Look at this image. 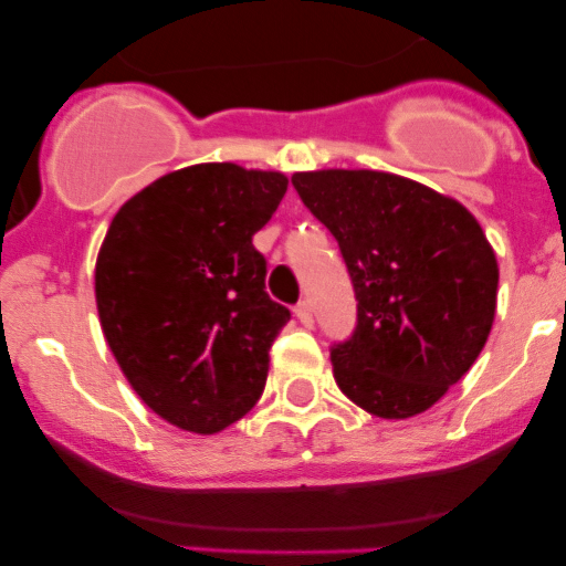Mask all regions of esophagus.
Wrapping results in <instances>:
<instances>
[{"mask_svg":"<svg viewBox=\"0 0 566 566\" xmlns=\"http://www.w3.org/2000/svg\"><path fill=\"white\" fill-rule=\"evenodd\" d=\"M295 317H298L304 325H312V306H310V301H301V304L295 306Z\"/></svg>","mask_w":566,"mask_h":566,"instance_id":"34e87169","label":"esophagus"}]
</instances>
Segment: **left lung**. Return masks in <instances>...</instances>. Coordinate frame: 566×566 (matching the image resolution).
Returning a JSON list of instances; mask_svg holds the SVG:
<instances>
[{"instance_id":"8db88e82","label":"left lung","mask_w":566,"mask_h":566,"mask_svg":"<svg viewBox=\"0 0 566 566\" xmlns=\"http://www.w3.org/2000/svg\"><path fill=\"white\" fill-rule=\"evenodd\" d=\"M293 186L339 243L358 301L356 334L331 350L347 399L380 419L438 402L482 353L499 260L468 208L375 169L295 172Z\"/></svg>"}]
</instances>
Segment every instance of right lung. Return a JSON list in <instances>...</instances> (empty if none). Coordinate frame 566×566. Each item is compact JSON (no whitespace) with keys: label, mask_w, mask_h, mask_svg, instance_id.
<instances>
[{"label":"right lung","mask_w":566,"mask_h":566,"mask_svg":"<svg viewBox=\"0 0 566 566\" xmlns=\"http://www.w3.org/2000/svg\"><path fill=\"white\" fill-rule=\"evenodd\" d=\"M284 191L273 169L193 164L142 188L108 224L95 262L101 328L130 389L180 430L221 432L265 389L290 310L268 298L251 238Z\"/></svg>","instance_id":"1"}]
</instances>
